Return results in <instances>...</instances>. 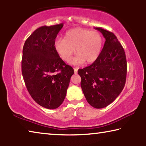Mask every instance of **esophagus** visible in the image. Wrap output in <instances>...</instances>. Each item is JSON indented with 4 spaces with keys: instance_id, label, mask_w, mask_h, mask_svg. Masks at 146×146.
Returning a JSON list of instances; mask_svg holds the SVG:
<instances>
[{
    "instance_id": "esophagus-1",
    "label": "esophagus",
    "mask_w": 146,
    "mask_h": 146,
    "mask_svg": "<svg viewBox=\"0 0 146 146\" xmlns=\"http://www.w3.org/2000/svg\"><path fill=\"white\" fill-rule=\"evenodd\" d=\"M78 68H74V71H75V73H77V71H78Z\"/></svg>"
}]
</instances>
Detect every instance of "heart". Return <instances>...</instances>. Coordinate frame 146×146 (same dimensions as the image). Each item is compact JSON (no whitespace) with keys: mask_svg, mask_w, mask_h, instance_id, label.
Returning <instances> with one entry per match:
<instances>
[{"mask_svg":"<svg viewBox=\"0 0 146 146\" xmlns=\"http://www.w3.org/2000/svg\"><path fill=\"white\" fill-rule=\"evenodd\" d=\"M104 39L99 32L84 28H74L65 33L64 38H57L54 42L56 53L64 61L70 63L75 53L73 63L81 64L95 62L100 56Z\"/></svg>","mask_w":146,"mask_h":146,"instance_id":"heart-1","label":"heart"}]
</instances>
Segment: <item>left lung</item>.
I'll list each match as a JSON object with an SVG mask.
<instances>
[{
	"instance_id": "1",
	"label": "left lung",
	"mask_w": 146,
	"mask_h": 146,
	"mask_svg": "<svg viewBox=\"0 0 146 146\" xmlns=\"http://www.w3.org/2000/svg\"><path fill=\"white\" fill-rule=\"evenodd\" d=\"M106 42L100 56L91 65L78 70L88 102L97 109L112 103L125 86L127 61L124 49L114 33L101 28Z\"/></svg>"
}]
</instances>
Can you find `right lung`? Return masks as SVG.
I'll return each mask as SVG.
<instances>
[{"label":"right lung","mask_w":146,"mask_h":146,"mask_svg":"<svg viewBox=\"0 0 146 146\" xmlns=\"http://www.w3.org/2000/svg\"><path fill=\"white\" fill-rule=\"evenodd\" d=\"M63 24L42 26L26 40L22 58V73L27 90L35 102L53 110L66 97L74 70L56 53L54 42Z\"/></svg>","instance_id":"1"}]
</instances>
